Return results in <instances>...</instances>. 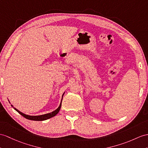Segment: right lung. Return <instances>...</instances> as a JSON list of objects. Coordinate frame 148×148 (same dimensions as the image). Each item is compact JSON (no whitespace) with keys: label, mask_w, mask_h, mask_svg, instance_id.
Instances as JSON below:
<instances>
[{"label":"right lung","mask_w":148,"mask_h":148,"mask_svg":"<svg viewBox=\"0 0 148 148\" xmlns=\"http://www.w3.org/2000/svg\"><path fill=\"white\" fill-rule=\"evenodd\" d=\"M64 93L62 95V100H61V102H60V104L59 107L57 108V109L54 110L53 112H51L50 113H48V114H43V115H40V116H29V115H27V114H25L23 112H21V111H19V110H17L16 108L14 107L12 105H11V106L14 108V109H15L17 112H19L21 116H23L24 117H25L26 119H29V120H32V121H45V120H47V119H49L51 118L54 116H55L59 112V111L61 109V107H62V99H63V95ZM10 103V102H9Z\"/></svg>","instance_id":"1"}]
</instances>
